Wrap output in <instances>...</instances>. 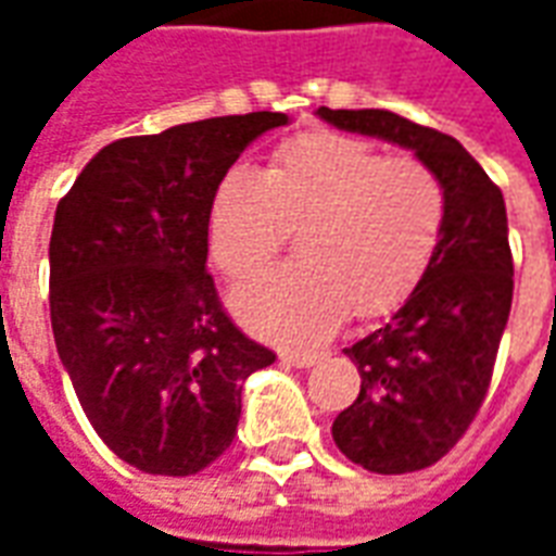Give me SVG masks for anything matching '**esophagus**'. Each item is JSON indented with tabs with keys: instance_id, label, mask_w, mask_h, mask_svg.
Returning <instances> with one entry per match:
<instances>
[{
	"instance_id": "esophagus-1",
	"label": "esophagus",
	"mask_w": 556,
	"mask_h": 556,
	"mask_svg": "<svg viewBox=\"0 0 556 556\" xmlns=\"http://www.w3.org/2000/svg\"><path fill=\"white\" fill-rule=\"evenodd\" d=\"M279 361L289 363V366H298V369H306V366L321 361V354H315V351H282Z\"/></svg>"
}]
</instances>
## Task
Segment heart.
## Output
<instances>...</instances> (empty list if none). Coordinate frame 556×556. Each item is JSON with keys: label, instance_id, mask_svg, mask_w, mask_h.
Segmentation results:
<instances>
[{"label": "heart", "instance_id": "1", "mask_svg": "<svg viewBox=\"0 0 556 556\" xmlns=\"http://www.w3.org/2000/svg\"><path fill=\"white\" fill-rule=\"evenodd\" d=\"M443 226L438 175L410 154L309 130L267 169H229L207 207L211 258L229 279L262 274L301 229L303 262L238 291L243 325L279 342H321L351 309L384 315L426 274Z\"/></svg>", "mask_w": 556, "mask_h": 556}]
</instances>
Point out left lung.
I'll return each mask as SVG.
<instances>
[{"instance_id": "left-lung-1", "label": "left lung", "mask_w": 556, "mask_h": 556, "mask_svg": "<svg viewBox=\"0 0 556 556\" xmlns=\"http://www.w3.org/2000/svg\"><path fill=\"white\" fill-rule=\"evenodd\" d=\"M339 130L410 148L443 187V226L426 274L384 327L345 349L361 396L333 441L372 473H410L462 441L489 393L513 309V250L497 184L462 142L390 110H327Z\"/></svg>"}]
</instances>
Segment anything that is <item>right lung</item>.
Here are the masks:
<instances>
[{"mask_svg":"<svg viewBox=\"0 0 556 556\" xmlns=\"http://www.w3.org/2000/svg\"><path fill=\"white\" fill-rule=\"evenodd\" d=\"M286 113L115 139L59 199L55 351L101 441L142 473L190 477L231 446L241 384L277 354L235 327L205 270L207 207L243 148Z\"/></svg>","mask_w":556,"mask_h":556,"instance_id":"obj_1","label":"right lung"}]
</instances>
